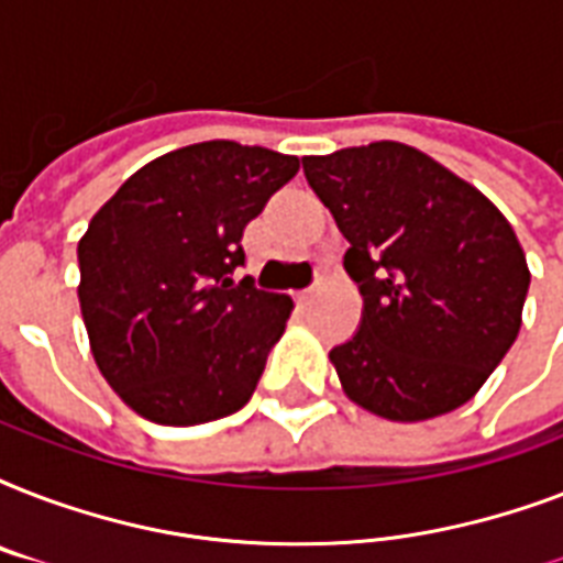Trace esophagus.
<instances>
[{"label":"esophagus","instance_id":"1","mask_svg":"<svg viewBox=\"0 0 563 563\" xmlns=\"http://www.w3.org/2000/svg\"><path fill=\"white\" fill-rule=\"evenodd\" d=\"M318 289H321V277H318L316 283H312V286H307V289H300L298 291V298L303 300V303H307V300H312L318 295Z\"/></svg>","mask_w":563,"mask_h":563}]
</instances>
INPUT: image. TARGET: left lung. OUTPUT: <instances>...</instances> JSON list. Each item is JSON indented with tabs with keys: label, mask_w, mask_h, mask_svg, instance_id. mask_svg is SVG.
I'll list each match as a JSON object with an SVG mask.
<instances>
[{
	"label": "left lung",
	"mask_w": 563,
	"mask_h": 563,
	"mask_svg": "<svg viewBox=\"0 0 563 563\" xmlns=\"http://www.w3.org/2000/svg\"><path fill=\"white\" fill-rule=\"evenodd\" d=\"M351 242L362 321L330 351L344 394L385 420H429L479 391L523 324L529 265L508 219L411 145L303 157Z\"/></svg>",
	"instance_id": "left-lung-1"
}]
</instances>
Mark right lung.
Wrapping results in <instances>:
<instances>
[{"label": "right lung", "mask_w": 563, "mask_h": 563, "mask_svg": "<svg viewBox=\"0 0 563 563\" xmlns=\"http://www.w3.org/2000/svg\"><path fill=\"white\" fill-rule=\"evenodd\" d=\"M298 169L295 154L195 143L145 163L92 216L78 242L84 327L136 415L195 427L251 400L295 303L233 272L245 224Z\"/></svg>", "instance_id": "add662e5"}]
</instances>
